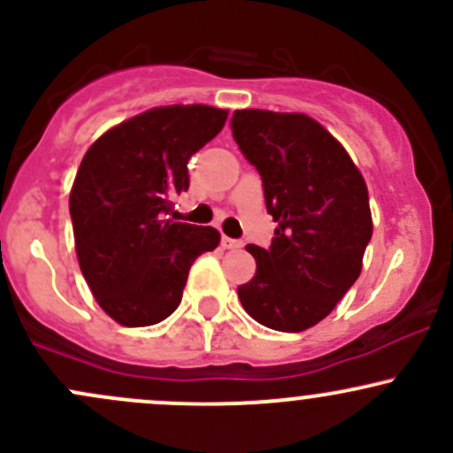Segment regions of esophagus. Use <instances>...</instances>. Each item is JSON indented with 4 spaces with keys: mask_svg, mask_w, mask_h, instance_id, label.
<instances>
[{
    "mask_svg": "<svg viewBox=\"0 0 453 453\" xmlns=\"http://www.w3.org/2000/svg\"><path fill=\"white\" fill-rule=\"evenodd\" d=\"M221 242H223V247H226V250H241V247H242V241L230 239V236H223Z\"/></svg>",
    "mask_w": 453,
    "mask_h": 453,
    "instance_id": "1",
    "label": "esophagus"
}]
</instances>
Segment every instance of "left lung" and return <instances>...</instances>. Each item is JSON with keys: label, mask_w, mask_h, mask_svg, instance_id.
<instances>
[{"label": "left lung", "mask_w": 453, "mask_h": 453, "mask_svg": "<svg viewBox=\"0 0 453 453\" xmlns=\"http://www.w3.org/2000/svg\"><path fill=\"white\" fill-rule=\"evenodd\" d=\"M230 127L278 223L266 250L247 245L256 275L239 287V299L265 327L308 330L363 269L373 232L366 184L341 142L306 114L236 111Z\"/></svg>", "instance_id": "8db88e82"}]
</instances>
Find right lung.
<instances>
[{"instance_id": "1", "label": "right lung", "mask_w": 453, "mask_h": 453, "mask_svg": "<svg viewBox=\"0 0 453 453\" xmlns=\"http://www.w3.org/2000/svg\"><path fill=\"white\" fill-rule=\"evenodd\" d=\"M211 106L154 108L119 123L84 154L69 197L78 263L104 312L154 326L182 302L188 269L219 245L214 227L166 221L188 188V160L226 126Z\"/></svg>"}]
</instances>
